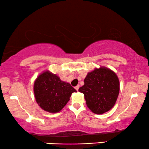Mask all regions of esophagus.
Returning a JSON list of instances; mask_svg holds the SVG:
<instances>
[{
    "instance_id": "1",
    "label": "esophagus",
    "mask_w": 149,
    "mask_h": 149,
    "mask_svg": "<svg viewBox=\"0 0 149 149\" xmlns=\"http://www.w3.org/2000/svg\"><path fill=\"white\" fill-rule=\"evenodd\" d=\"M74 88L76 89V90H77V91H78V90H79V85H77V86L76 87H75Z\"/></svg>"
}]
</instances>
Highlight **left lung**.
Masks as SVG:
<instances>
[{"label":"left lung","mask_w":149,"mask_h":149,"mask_svg":"<svg viewBox=\"0 0 149 149\" xmlns=\"http://www.w3.org/2000/svg\"><path fill=\"white\" fill-rule=\"evenodd\" d=\"M120 83L116 73L105 67L88 72L79 92L84 94L86 105L92 112L102 114L114 106L118 96Z\"/></svg>","instance_id":"8db88e82"}]
</instances>
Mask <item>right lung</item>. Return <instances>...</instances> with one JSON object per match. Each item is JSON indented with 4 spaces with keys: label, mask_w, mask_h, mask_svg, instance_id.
<instances>
[{
    "label": "right lung",
    "mask_w": 149,
    "mask_h": 149,
    "mask_svg": "<svg viewBox=\"0 0 149 149\" xmlns=\"http://www.w3.org/2000/svg\"><path fill=\"white\" fill-rule=\"evenodd\" d=\"M33 91L37 103L44 111L57 113L64 107L77 90L69 83L61 81L50 71L40 74L34 82Z\"/></svg>",
    "instance_id": "right-lung-1"
}]
</instances>
